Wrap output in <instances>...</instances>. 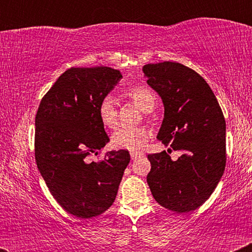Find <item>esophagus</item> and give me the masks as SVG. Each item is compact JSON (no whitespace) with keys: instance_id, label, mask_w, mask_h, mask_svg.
I'll list each match as a JSON object with an SVG mask.
<instances>
[{"instance_id":"1","label":"esophagus","mask_w":252,"mask_h":252,"mask_svg":"<svg viewBox=\"0 0 252 252\" xmlns=\"http://www.w3.org/2000/svg\"><path fill=\"white\" fill-rule=\"evenodd\" d=\"M130 155H131V160H136V158H142L143 153H140V152H131V153H130Z\"/></svg>"}]
</instances>
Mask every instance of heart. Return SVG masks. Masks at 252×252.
Here are the masks:
<instances>
[{
	"label": "heart",
	"mask_w": 252,
	"mask_h": 252,
	"mask_svg": "<svg viewBox=\"0 0 252 252\" xmlns=\"http://www.w3.org/2000/svg\"><path fill=\"white\" fill-rule=\"evenodd\" d=\"M128 94L144 111L154 109L156 96L154 92L144 85H136L128 91ZM98 117L104 126L114 129L117 126V103L114 97L106 94L98 103ZM152 136L150 129L146 126H120L111 136V142L116 148L136 152L142 149Z\"/></svg>",
	"instance_id": "1"
}]
</instances>
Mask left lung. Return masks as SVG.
<instances>
[{
  "mask_svg": "<svg viewBox=\"0 0 252 252\" xmlns=\"http://www.w3.org/2000/svg\"><path fill=\"white\" fill-rule=\"evenodd\" d=\"M143 72L164 105L158 138L182 152L176 161L166 152L149 154L147 182L161 206L178 213L194 211L224 174L226 124L221 108L206 80L182 63H148Z\"/></svg>",
  "mask_w": 252,
  "mask_h": 252,
  "instance_id": "1",
  "label": "left lung"
}]
</instances>
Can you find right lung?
I'll use <instances>...</instances> for the list:
<instances>
[{
  "label": "right lung",
  "instance_id": "add662e5",
  "mask_svg": "<svg viewBox=\"0 0 252 252\" xmlns=\"http://www.w3.org/2000/svg\"><path fill=\"white\" fill-rule=\"evenodd\" d=\"M122 78L105 66L71 67L42 97L35 116L36 166L51 194L78 218L102 215L114 204L130 162L128 150L98 154L109 142L98 117V103Z\"/></svg>",
  "mask_w": 252,
  "mask_h": 252
}]
</instances>
